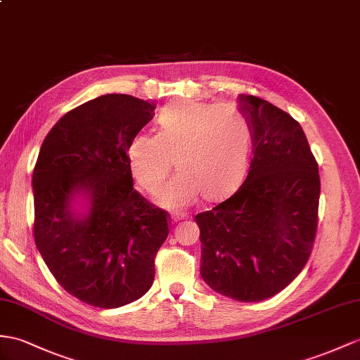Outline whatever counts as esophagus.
<instances>
[{
	"label": "esophagus",
	"mask_w": 360,
	"mask_h": 360,
	"mask_svg": "<svg viewBox=\"0 0 360 360\" xmlns=\"http://www.w3.org/2000/svg\"><path fill=\"white\" fill-rule=\"evenodd\" d=\"M183 218H186V215H185V214H172V215H171V220H172V223H177V221L183 220Z\"/></svg>",
	"instance_id": "esophagus-1"
}]
</instances>
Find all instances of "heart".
<instances>
[{
    "label": "heart",
    "mask_w": 360,
    "mask_h": 360,
    "mask_svg": "<svg viewBox=\"0 0 360 360\" xmlns=\"http://www.w3.org/2000/svg\"><path fill=\"white\" fill-rule=\"evenodd\" d=\"M250 125L244 112L231 103L177 102L157 116V134L137 133L128 143V163L145 191L155 194L169 169L179 172L160 192L168 207L218 200L235 188L246 171Z\"/></svg>",
    "instance_id": "obj_1"
}]
</instances>
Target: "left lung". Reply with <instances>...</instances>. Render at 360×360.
Segmentation results:
<instances>
[{"instance_id":"1","label":"left lung","mask_w":360,"mask_h":360,"mask_svg":"<svg viewBox=\"0 0 360 360\" xmlns=\"http://www.w3.org/2000/svg\"><path fill=\"white\" fill-rule=\"evenodd\" d=\"M238 101L250 125V168L232 197L195 215L200 274L217 293L258 302L284 290L309 261L321 180L290 114L257 96Z\"/></svg>"}]
</instances>
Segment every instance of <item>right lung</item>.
Listing matches in <instances>:
<instances>
[{"label":"right lung","mask_w":360,"mask_h":360,"mask_svg":"<svg viewBox=\"0 0 360 360\" xmlns=\"http://www.w3.org/2000/svg\"><path fill=\"white\" fill-rule=\"evenodd\" d=\"M154 108L129 94L79 105L50 129L33 169L34 244L60 287L99 309L150 290L169 233L168 212L133 188L127 154Z\"/></svg>","instance_id":"right-lung-1"}]
</instances>
